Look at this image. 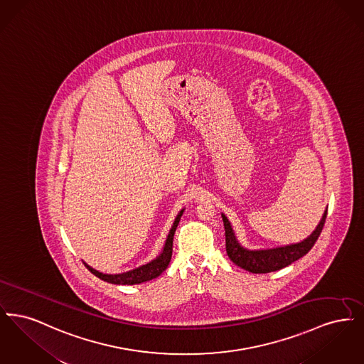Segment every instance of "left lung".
I'll return each instance as SVG.
<instances>
[{
	"mask_svg": "<svg viewBox=\"0 0 364 364\" xmlns=\"http://www.w3.org/2000/svg\"><path fill=\"white\" fill-rule=\"evenodd\" d=\"M328 211L323 214V218L321 220L319 225L314 230L311 236L306 239L304 242L287 245V247H279V248H273V250H262V251H250L242 248V245L237 242L235 233L232 230V226L229 224L228 218L223 214V221H224V228H225V245L226 254L229 259L232 260L235 264L240 266L244 270H248L255 274H263V273H270L276 272L282 267L289 266L294 263V260L304 257L312 247L315 242L318 240L323 226L326 221Z\"/></svg>",
	"mask_w": 364,
	"mask_h": 364,
	"instance_id": "obj_1",
	"label": "left lung"
}]
</instances>
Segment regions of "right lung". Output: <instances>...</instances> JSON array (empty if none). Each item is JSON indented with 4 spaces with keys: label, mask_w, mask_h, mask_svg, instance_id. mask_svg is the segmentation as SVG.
Listing matches in <instances>:
<instances>
[{
    "label": "right lung",
    "mask_w": 364,
    "mask_h": 364,
    "mask_svg": "<svg viewBox=\"0 0 364 364\" xmlns=\"http://www.w3.org/2000/svg\"><path fill=\"white\" fill-rule=\"evenodd\" d=\"M183 214V210L180 211V214L176 217L174 220L173 226L169 232V236L166 239L165 242V247H164V251L162 254L156 258V259L151 260L150 263L147 264H143L135 270H131V272H127V273H122V274H104V273H100L97 272L95 269L90 267L88 264L85 263L87 269L98 278L104 279L106 282H110V284H117V285H135V284H141V282H146V281H150L153 278H156L169 264L171 258H172V251H173V236L174 232H176V228L178 225V221H180V217Z\"/></svg>",
    "instance_id": "1"
}]
</instances>
